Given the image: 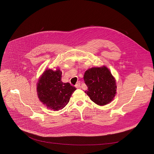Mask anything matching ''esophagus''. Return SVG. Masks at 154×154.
I'll use <instances>...</instances> for the list:
<instances>
[{
    "label": "esophagus",
    "mask_w": 154,
    "mask_h": 154,
    "mask_svg": "<svg viewBox=\"0 0 154 154\" xmlns=\"http://www.w3.org/2000/svg\"><path fill=\"white\" fill-rule=\"evenodd\" d=\"M80 85H81L80 82H78L77 84L75 85V87L76 88H79V87H80Z\"/></svg>",
    "instance_id": "obj_1"
}]
</instances>
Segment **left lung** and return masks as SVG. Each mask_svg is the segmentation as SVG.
Wrapping results in <instances>:
<instances>
[{"label": "left lung", "instance_id": "obj_1", "mask_svg": "<svg viewBox=\"0 0 154 154\" xmlns=\"http://www.w3.org/2000/svg\"><path fill=\"white\" fill-rule=\"evenodd\" d=\"M84 79L88 87L85 92L96 104L105 106L114 98L117 94L116 81L106 66L88 69Z\"/></svg>", "mask_w": 154, "mask_h": 154}]
</instances>
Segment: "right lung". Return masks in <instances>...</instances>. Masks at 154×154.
I'll return each mask as SVG.
<instances>
[{
	"mask_svg": "<svg viewBox=\"0 0 154 154\" xmlns=\"http://www.w3.org/2000/svg\"><path fill=\"white\" fill-rule=\"evenodd\" d=\"M62 72L58 68L56 70L46 69L37 84V95L40 101L47 108L59 111L68 104L76 88L69 83H63Z\"/></svg>",
	"mask_w": 154,
	"mask_h": 154,
	"instance_id": "obj_1",
	"label": "right lung"
}]
</instances>
